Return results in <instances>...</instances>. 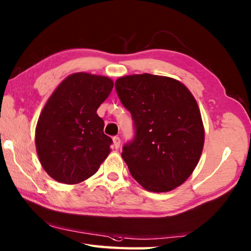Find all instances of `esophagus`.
<instances>
[{"instance_id": "1", "label": "esophagus", "mask_w": 251, "mask_h": 251, "mask_svg": "<svg viewBox=\"0 0 251 251\" xmlns=\"http://www.w3.org/2000/svg\"><path fill=\"white\" fill-rule=\"evenodd\" d=\"M113 143H114V147H115L116 150H118V148H120V146H121V138L118 137V136H114Z\"/></svg>"}]
</instances>
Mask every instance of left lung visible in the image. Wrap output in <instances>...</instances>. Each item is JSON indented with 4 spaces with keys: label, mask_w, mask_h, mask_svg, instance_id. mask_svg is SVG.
Here are the masks:
<instances>
[{
    "label": "left lung",
    "mask_w": 251,
    "mask_h": 251,
    "mask_svg": "<svg viewBox=\"0 0 251 251\" xmlns=\"http://www.w3.org/2000/svg\"><path fill=\"white\" fill-rule=\"evenodd\" d=\"M115 88L133 118L134 138L122 152L130 175L154 193L180 186L197 166L205 137L192 93L176 79L147 73L118 78Z\"/></svg>",
    "instance_id": "obj_1"
}]
</instances>
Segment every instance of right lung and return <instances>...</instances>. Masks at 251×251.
Listing matches in <instances>:
<instances>
[{
    "label": "right lung",
    "instance_id": "right-lung-1",
    "mask_svg": "<svg viewBox=\"0 0 251 251\" xmlns=\"http://www.w3.org/2000/svg\"><path fill=\"white\" fill-rule=\"evenodd\" d=\"M113 80L75 73L58 85L42 110L35 131L42 166L55 180L78 184L99 171L112 138L96 110L109 96Z\"/></svg>",
    "mask_w": 251,
    "mask_h": 251
}]
</instances>
